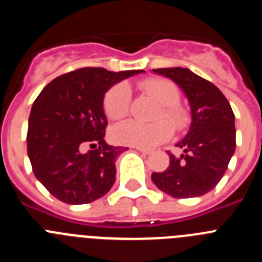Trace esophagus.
<instances>
[{
  "mask_svg": "<svg viewBox=\"0 0 262 262\" xmlns=\"http://www.w3.org/2000/svg\"><path fill=\"white\" fill-rule=\"evenodd\" d=\"M139 152H142L144 155H149L151 154V149H147V148H140V147H135Z\"/></svg>",
  "mask_w": 262,
  "mask_h": 262,
  "instance_id": "obj_1",
  "label": "esophagus"
}]
</instances>
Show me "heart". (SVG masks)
<instances>
[{
    "label": "heart",
    "mask_w": 262,
    "mask_h": 262,
    "mask_svg": "<svg viewBox=\"0 0 262 262\" xmlns=\"http://www.w3.org/2000/svg\"><path fill=\"white\" fill-rule=\"evenodd\" d=\"M140 88L161 105L156 119L165 118L169 122L159 120L152 124L140 123L138 120H126L113 129V139L119 144L131 147L154 148L166 142L172 136V127L182 129L189 123L187 113L178 106L180 90L177 85L166 78H149L140 84ZM131 102V92L126 84L111 88L105 96L103 107L110 119H122L127 115Z\"/></svg>",
    "instance_id": "obj_1"
}]
</instances>
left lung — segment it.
I'll return each instance as SVG.
<instances>
[{"instance_id": "left-lung-1", "label": "left lung", "mask_w": 262, "mask_h": 262, "mask_svg": "<svg viewBox=\"0 0 262 262\" xmlns=\"http://www.w3.org/2000/svg\"><path fill=\"white\" fill-rule=\"evenodd\" d=\"M174 81L190 105L191 122L186 136L177 143L181 156L169 154L165 172L152 173L160 190L174 198H193L209 193L221 181L235 154V115L226 97L212 82L190 69H152Z\"/></svg>"}]
</instances>
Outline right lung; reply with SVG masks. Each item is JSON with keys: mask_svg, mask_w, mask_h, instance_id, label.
Segmentation results:
<instances>
[{"mask_svg": "<svg viewBox=\"0 0 262 262\" xmlns=\"http://www.w3.org/2000/svg\"><path fill=\"white\" fill-rule=\"evenodd\" d=\"M138 71L81 68L52 80L32 103L27 155L38 181L61 202L84 205L115 182V159L128 149L105 142L103 99L111 86ZM92 149L82 152L84 145Z\"/></svg>", "mask_w": 262, "mask_h": 262, "instance_id": "add662e5", "label": "right lung"}]
</instances>
